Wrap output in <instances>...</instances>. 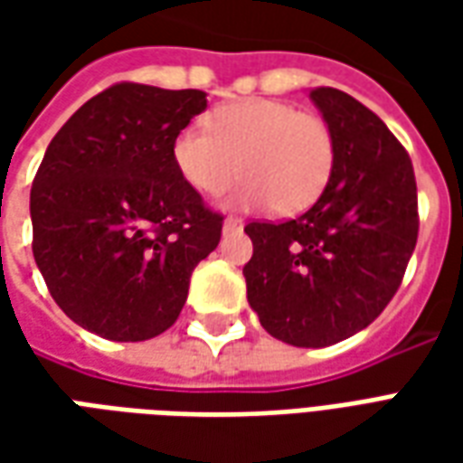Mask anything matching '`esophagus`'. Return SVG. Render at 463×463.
Instances as JSON below:
<instances>
[{
    "mask_svg": "<svg viewBox=\"0 0 463 463\" xmlns=\"http://www.w3.org/2000/svg\"><path fill=\"white\" fill-rule=\"evenodd\" d=\"M222 231L225 232L242 231V221L241 218H225V222H222Z\"/></svg>",
    "mask_w": 463,
    "mask_h": 463,
    "instance_id": "esophagus-1",
    "label": "esophagus"
}]
</instances>
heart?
I'll return each instance as SVG.
<instances>
[{"label": "heart", "instance_id": "heart-1", "mask_svg": "<svg viewBox=\"0 0 463 463\" xmlns=\"http://www.w3.org/2000/svg\"><path fill=\"white\" fill-rule=\"evenodd\" d=\"M183 181L218 195L238 173L228 195L232 208L300 213L320 198L335 165V136L325 118L275 99H241L218 106L208 128L185 126L173 141Z\"/></svg>", "mask_w": 463, "mask_h": 463}]
</instances>
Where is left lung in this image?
I'll list each match as a JSON object with an SVG mask.
<instances>
[{
	"label": "left lung",
	"instance_id": "left-lung-1",
	"mask_svg": "<svg viewBox=\"0 0 463 463\" xmlns=\"http://www.w3.org/2000/svg\"><path fill=\"white\" fill-rule=\"evenodd\" d=\"M310 99L335 136L325 191L300 218L248 222V302L272 337L327 347L364 330L402 285L419 232L411 158L357 99L320 86Z\"/></svg>",
	"mask_w": 463,
	"mask_h": 463
}]
</instances>
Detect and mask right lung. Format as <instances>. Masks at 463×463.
Here are the masks:
<instances>
[{"label": "right lung", "mask_w": 463, "mask_h": 463, "mask_svg": "<svg viewBox=\"0 0 463 463\" xmlns=\"http://www.w3.org/2000/svg\"><path fill=\"white\" fill-rule=\"evenodd\" d=\"M205 91L121 84L59 128L32 183V250L54 302L84 330L143 342L178 320L222 215L173 161Z\"/></svg>", "instance_id": "obj_1"}]
</instances>
